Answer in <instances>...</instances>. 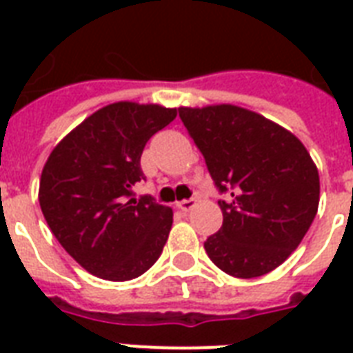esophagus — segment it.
Returning a JSON list of instances; mask_svg holds the SVG:
<instances>
[{"label":"esophagus","instance_id":"1","mask_svg":"<svg viewBox=\"0 0 353 353\" xmlns=\"http://www.w3.org/2000/svg\"><path fill=\"white\" fill-rule=\"evenodd\" d=\"M176 207L179 210H183V212H188V210L196 207V199L190 198V199H183V201H177Z\"/></svg>","mask_w":353,"mask_h":353}]
</instances>
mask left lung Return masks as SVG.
<instances>
[{"label":"left lung","mask_w":353,"mask_h":353,"mask_svg":"<svg viewBox=\"0 0 353 353\" xmlns=\"http://www.w3.org/2000/svg\"><path fill=\"white\" fill-rule=\"evenodd\" d=\"M203 154L223 225L205 241L212 262L236 279L273 271L295 251L319 209V172L306 146L285 128L245 108H179Z\"/></svg>","instance_id":"left-lung-1"}]
</instances>
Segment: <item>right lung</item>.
Segmentation results:
<instances>
[{
	"instance_id": "1",
	"label": "right lung",
	"mask_w": 353,
	"mask_h": 353,
	"mask_svg": "<svg viewBox=\"0 0 353 353\" xmlns=\"http://www.w3.org/2000/svg\"><path fill=\"white\" fill-rule=\"evenodd\" d=\"M176 108L115 102L80 122L49 155L40 177L41 212L60 245L99 279L124 282L148 271L172 229L170 207L135 198L141 155Z\"/></svg>"
}]
</instances>
